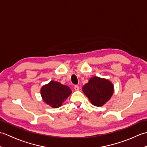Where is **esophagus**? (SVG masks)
I'll use <instances>...</instances> for the list:
<instances>
[{
	"instance_id": "1",
	"label": "esophagus",
	"mask_w": 147,
	"mask_h": 147,
	"mask_svg": "<svg viewBox=\"0 0 147 147\" xmlns=\"http://www.w3.org/2000/svg\"><path fill=\"white\" fill-rule=\"evenodd\" d=\"M74 89L76 90V91H79L80 90V87L78 86V85H74Z\"/></svg>"
}]
</instances>
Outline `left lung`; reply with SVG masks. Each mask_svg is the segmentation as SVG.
I'll use <instances>...</instances> for the list:
<instances>
[{"label": "left lung", "mask_w": 147, "mask_h": 147, "mask_svg": "<svg viewBox=\"0 0 147 147\" xmlns=\"http://www.w3.org/2000/svg\"><path fill=\"white\" fill-rule=\"evenodd\" d=\"M83 91L93 105L100 107L111 98L114 86L107 80L93 77L83 86Z\"/></svg>", "instance_id": "left-lung-1"}]
</instances>
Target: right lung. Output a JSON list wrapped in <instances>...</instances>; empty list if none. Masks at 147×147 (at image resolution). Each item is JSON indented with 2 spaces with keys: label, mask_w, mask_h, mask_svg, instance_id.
Here are the masks:
<instances>
[{
  "label": "right lung",
  "mask_w": 147,
  "mask_h": 147,
  "mask_svg": "<svg viewBox=\"0 0 147 147\" xmlns=\"http://www.w3.org/2000/svg\"><path fill=\"white\" fill-rule=\"evenodd\" d=\"M71 92V90L67 86L54 81H51L41 89L43 101L54 108L60 107Z\"/></svg>",
  "instance_id": "obj_1"
}]
</instances>
